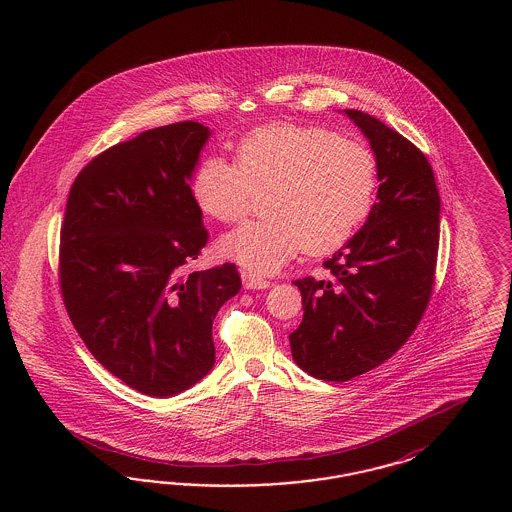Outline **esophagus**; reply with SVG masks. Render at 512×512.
<instances>
[{
  "instance_id": "1",
  "label": "esophagus",
  "mask_w": 512,
  "mask_h": 512,
  "mask_svg": "<svg viewBox=\"0 0 512 512\" xmlns=\"http://www.w3.org/2000/svg\"><path fill=\"white\" fill-rule=\"evenodd\" d=\"M242 280H244L245 290H267L270 288L268 280L249 272V270H242Z\"/></svg>"
}]
</instances>
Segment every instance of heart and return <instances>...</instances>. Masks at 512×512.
Masks as SVG:
<instances>
[{
    "mask_svg": "<svg viewBox=\"0 0 512 512\" xmlns=\"http://www.w3.org/2000/svg\"><path fill=\"white\" fill-rule=\"evenodd\" d=\"M268 217L247 220L219 240V253L255 274L284 267L299 249L320 255L345 244L368 217L376 192V159L368 147L336 132L272 122L234 149L199 163L192 178L197 207L234 222L251 192L265 190Z\"/></svg>",
    "mask_w": 512,
    "mask_h": 512,
    "instance_id": "heart-1",
    "label": "heart"
}]
</instances>
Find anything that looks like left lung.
Here are the masks:
<instances>
[{
    "instance_id": "obj_1",
    "label": "left lung",
    "mask_w": 512,
    "mask_h": 512,
    "mask_svg": "<svg viewBox=\"0 0 512 512\" xmlns=\"http://www.w3.org/2000/svg\"><path fill=\"white\" fill-rule=\"evenodd\" d=\"M376 157L378 194L363 228L324 261L330 278L307 276L303 320L290 334L293 361L326 382L382 365L411 338L436 274L439 194L418 147L363 111L345 109Z\"/></svg>"
}]
</instances>
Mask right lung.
Instances as JSON below:
<instances>
[{"instance_id":"add662e5","label":"right lung","mask_w":512,"mask_h":512,"mask_svg":"<svg viewBox=\"0 0 512 512\" xmlns=\"http://www.w3.org/2000/svg\"><path fill=\"white\" fill-rule=\"evenodd\" d=\"M209 136L174 122L105 149L78 172L61 226L59 284L78 336L151 397L213 368V320L242 288L234 263L186 270L209 238L190 188Z\"/></svg>"}]
</instances>
